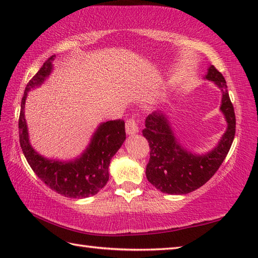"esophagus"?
Listing matches in <instances>:
<instances>
[{"label":"esophagus","instance_id":"esophagus-1","mask_svg":"<svg viewBox=\"0 0 258 258\" xmlns=\"http://www.w3.org/2000/svg\"><path fill=\"white\" fill-rule=\"evenodd\" d=\"M125 128H126V133L128 135H134L139 132V123L135 118H128L126 120L125 124Z\"/></svg>","mask_w":258,"mask_h":258}]
</instances>
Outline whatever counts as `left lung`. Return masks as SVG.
<instances>
[{"label":"left lung","mask_w":258,"mask_h":258,"mask_svg":"<svg viewBox=\"0 0 258 258\" xmlns=\"http://www.w3.org/2000/svg\"><path fill=\"white\" fill-rule=\"evenodd\" d=\"M206 79L215 82L222 90L221 109L228 125L220 143L208 154L197 156L183 149L172 133L165 114L154 112L145 119V128L142 133L151 149L146 177L163 193L179 195L200 188L217 172L232 146L236 118L226 81L213 65L208 69Z\"/></svg>","instance_id":"obj_1"}]
</instances>
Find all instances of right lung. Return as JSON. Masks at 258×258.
<instances>
[{
    "label": "right lung",
    "instance_id": "1",
    "mask_svg": "<svg viewBox=\"0 0 258 258\" xmlns=\"http://www.w3.org/2000/svg\"><path fill=\"white\" fill-rule=\"evenodd\" d=\"M53 58L46 59L25 87L19 117L20 145L33 172L48 187L71 199H85L97 194L106 185L109 163L126 139L125 123L119 118L101 124L84 154L74 162L48 161L38 155L29 142L24 105L27 92L50 75Z\"/></svg>",
    "mask_w": 258,
    "mask_h": 258
}]
</instances>
